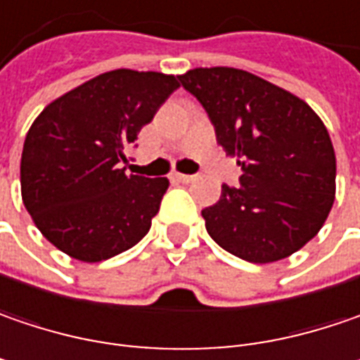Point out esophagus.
<instances>
[{"label": "esophagus", "instance_id": "esophagus-1", "mask_svg": "<svg viewBox=\"0 0 360 360\" xmlns=\"http://www.w3.org/2000/svg\"><path fill=\"white\" fill-rule=\"evenodd\" d=\"M171 179L179 181V183H191V181L195 179V175H183V173H173V175H171Z\"/></svg>", "mask_w": 360, "mask_h": 360}]
</instances>
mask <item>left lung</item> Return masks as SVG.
I'll use <instances>...</instances> for the list:
<instances>
[{
  "label": "left lung",
  "mask_w": 360,
  "mask_h": 360,
  "mask_svg": "<svg viewBox=\"0 0 360 360\" xmlns=\"http://www.w3.org/2000/svg\"><path fill=\"white\" fill-rule=\"evenodd\" d=\"M243 175L201 210L212 240L248 263L281 261L309 243L334 203L336 157L326 126L289 91L230 67L179 77Z\"/></svg>",
  "instance_id": "obj_1"
}]
</instances>
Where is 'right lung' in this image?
Masks as SVG:
<instances>
[{
  "label": "right lung",
  "instance_id": "right-lung-1",
  "mask_svg": "<svg viewBox=\"0 0 360 360\" xmlns=\"http://www.w3.org/2000/svg\"><path fill=\"white\" fill-rule=\"evenodd\" d=\"M177 77L117 69L54 99L24 140L22 200L49 243L99 263L140 243L169 187L126 175V150L153 122Z\"/></svg>",
  "mask_w": 360,
  "mask_h": 360
}]
</instances>
